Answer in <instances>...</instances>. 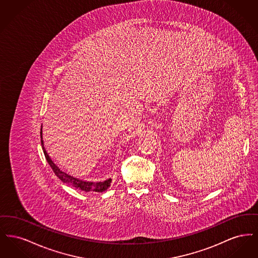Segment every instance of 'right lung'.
<instances>
[{
	"mask_svg": "<svg viewBox=\"0 0 258 258\" xmlns=\"http://www.w3.org/2000/svg\"><path fill=\"white\" fill-rule=\"evenodd\" d=\"M40 139H41V147L43 150L45 159L47 160V162L49 163L50 167L52 168V170L55 173V175L61 180L62 183L70 184L72 186H74L75 188H78V189L86 191V192H89V191L102 192V191H105L110 186L111 181H112L110 178L105 180V181H102V182H92V181H85V180L76 178V177H74V176L61 170V168H59L54 163V161L51 160L49 155L47 154V152L44 148V143H43V140H42V127L40 128Z\"/></svg>",
	"mask_w": 258,
	"mask_h": 258,
	"instance_id": "right-lung-1",
	"label": "right lung"
}]
</instances>
